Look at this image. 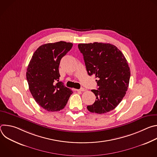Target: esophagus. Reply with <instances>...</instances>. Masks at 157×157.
I'll use <instances>...</instances> for the list:
<instances>
[{
  "mask_svg": "<svg viewBox=\"0 0 157 157\" xmlns=\"http://www.w3.org/2000/svg\"><path fill=\"white\" fill-rule=\"evenodd\" d=\"M76 91H84L85 89L84 88H81L79 89H76Z\"/></svg>",
  "mask_w": 157,
  "mask_h": 157,
  "instance_id": "34e87169",
  "label": "esophagus"
}]
</instances>
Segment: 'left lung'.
I'll list each match as a JSON object with an SVG mask.
<instances>
[{
  "mask_svg": "<svg viewBox=\"0 0 157 157\" xmlns=\"http://www.w3.org/2000/svg\"><path fill=\"white\" fill-rule=\"evenodd\" d=\"M78 48L88 75H94L98 79L96 80L98 89L91 90L96 100L87 106V110L99 114L107 113L114 109L126 94L130 77L128 62L122 53L110 43H80Z\"/></svg>",
  "mask_w": 157,
  "mask_h": 157,
  "instance_id": "8db88e82",
  "label": "left lung"
}]
</instances>
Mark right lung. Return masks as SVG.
<instances>
[{
    "label": "right lung",
    "instance_id": "add662e5",
    "mask_svg": "<svg viewBox=\"0 0 157 157\" xmlns=\"http://www.w3.org/2000/svg\"><path fill=\"white\" fill-rule=\"evenodd\" d=\"M72 47L73 43L63 41L44 44L29 64L26 76L30 91L36 103L47 111L63 109L73 93L59 81L58 69L61 58Z\"/></svg>",
    "mask_w": 157,
    "mask_h": 157
}]
</instances>
